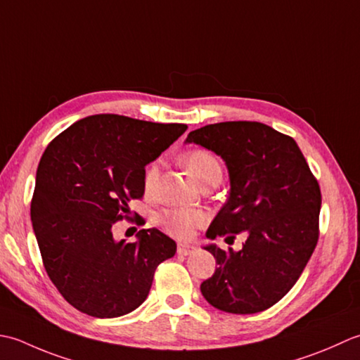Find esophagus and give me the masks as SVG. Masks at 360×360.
Masks as SVG:
<instances>
[{"mask_svg": "<svg viewBox=\"0 0 360 360\" xmlns=\"http://www.w3.org/2000/svg\"><path fill=\"white\" fill-rule=\"evenodd\" d=\"M197 252V248L191 244H183V242H179L177 244V253L181 256H189L194 255Z\"/></svg>", "mask_w": 360, "mask_h": 360, "instance_id": "34e87169", "label": "esophagus"}]
</instances>
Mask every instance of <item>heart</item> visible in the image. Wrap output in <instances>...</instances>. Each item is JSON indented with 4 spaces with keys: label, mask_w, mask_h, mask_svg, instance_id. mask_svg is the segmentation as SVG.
Segmentation results:
<instances>
[{
    "label": "heart",
    "mask_w": 360,
    "mask_h": 360,
    "mask_svg": "<svg viewBox=\"0 0 360 360\" xmlns=\"http://www.w3.org/2000/svg\"><path fill=\"white\" fill-rule=\"evenodd\" d=\"M185 165L191 175L195 179V181L202 185L210 179H219L221 180V163L219 160L212 155L207 149H194L188 152L185 158ZM158 180V163L149 165L144 174V191L150 194L155 189ZM160 225L163 229L180 239H188L195 229L205 225L207 222V214L202 210H193V208H172L166 210L158 217Z\"/></svg>",
    "instance_id": "1"
}]
</instances>
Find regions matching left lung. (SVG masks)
<instances>
[{
  "instance_id": "left-lung-1",
  "label": "left lung",
  "mask_w": 360,
  "mask_h": 360,
  "mask_svg": "<svg viewBox=\"0 0 360 360\" xmlns=\"http://www.w3.org/2000/svg\"><path fill=\"white\" fill-rule=\"evenodd\" d=\"M186 143L216 152L230 174V197L207 236L247 233L239 252L205 247L217 269L202 295L224 312L266 311L293 288L317 245L319 181L293 138L262 122L210 124L189 131Z\"/></svg>"
}]
</instances>
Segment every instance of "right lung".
<instances>
[{
    "label": "right lung",
    "mask_w": 360,
    "mask_h": 360,
    "mask_svg": "<svg viewBox=\"0 0 360 360\" xmlns=\"http://www.w3.org/2000/svg\"><path fill=\"white\" fill-rule=\"evenodd\" d=\"M186 124L93 115L43 152L31 221L49 280L77 311L98 319L129 314L149 295L153 274L175 242L157 229L136 242L113 238L116 222L144 225L129 203L144 194L146 165L185 134Z\"/></svg>",
    "instance_id": "add662e5"
}]
</instances>
